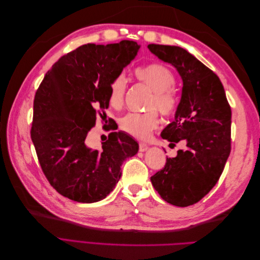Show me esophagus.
I'll return each instance as SVG.
<instances>
[{
  "label": "esophagus",
  "instance_id": "1",
  "mask_svg": "<svg viewBox=\"0 0 260 260\" xmlns=\"http://www.w3.org/2000/svg\"><path fill=\"white\" fill-rule=\"evenodd\" d=\"M147 148H148V145H146L144 143H140V145H139L140 152H145V151H147Z\"/></svg>",
  "mask_w": 260,
  "mask_h": 260
}]
</instances>
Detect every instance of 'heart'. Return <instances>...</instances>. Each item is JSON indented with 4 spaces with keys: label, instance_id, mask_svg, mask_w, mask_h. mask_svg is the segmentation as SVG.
<instances>
[{
    "label": "heart",
    "instance_id": "heart-1",
    "mask_svg": "<svg viewBox=\"0 0 260 260\" xmlns=\"http://www.w3.org/2000/svg\"><path fill=\"white\" fill-rule=\"evenodd\" d=\"M135 76L141 82L145 83L153 91L149 99L148 107H156L158 111L170 116L177 108V99L171 90L176 83L175 76L170 70L159 64H151L139 67L135 70ZM127 82L123 75H118L112 80L108 89V102L113 107L119 108L124 101ZM159 118L155 111L147 113H129L120 120V128L128 135L137 139H146L149 133L158 127Z\"/></svg>",
    "mask_w": 260,
    "mask_h": 260
}]
</instances>
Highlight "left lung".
<instances>
[{
    "label": "left lung",
    "instance_id": "1",
    "mask_svg": "<svg viewBox=\"0 0 260 260\" xmlns=\"http://www.w3.org/2000/svg\"><path fill=\"white\" fill-rule=\"evenodd\" d=\"M147 48L174 66L182 79L175 120L161 131V138L172 146L179 141L186 144L151 181L164 201L186 207L201 201L222 174L231 151V108L218 76L191 53L175 45Z\"/></svg>",
    "mask_w": 260,
    "mask_h": 260
}]
</instances>
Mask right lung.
Here are the masks:
<instances>
[{"label": "right lung", "instance_id": "obj_1", "mask_svg": "<svg viewBox=\"0 0 260 260\" xmlns=\"http://www.w3.org/2000/svg\"><path fill=\"white\" fill-rule=\"evenodd\" d=\"M139 49L129 40L79 46L55 62L36 93L31 140L46 179L69 200H104L121 177L122 162L139 151L124 131L109 133L101 151L85 143L96 115L103 118L109 106V84Z\"/></svg>", "mask_w": 260, "mask_h": 260}]
</instances>
